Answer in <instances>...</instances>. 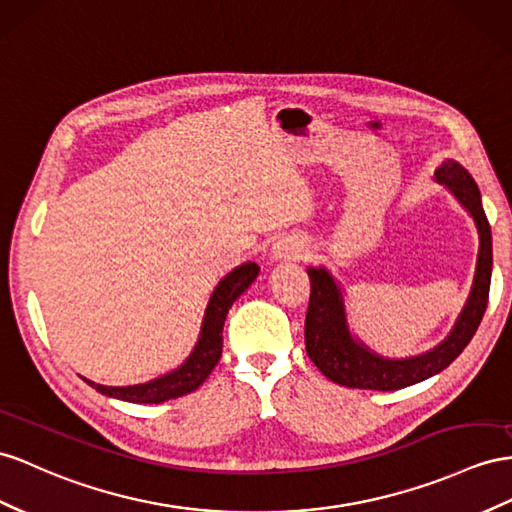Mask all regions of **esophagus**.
Segmentation results:
<instances>
[{"label":"esophagus","instance_id":"1","mask_svg":"<svg viewBox=\"0 0 512 512\" xmlns=\"http://www.w3.org/2000/svg\"><path fill=\"white\" fill-rule=\"evenodd\" d=\"M298 246H290V244H277L274 248V255L277 257H298Z\"/></svg>","mask_w":512,"mask_h":512}]
</instances>
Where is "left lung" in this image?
Here are the masks:
<instances>
[{
    "label": "left lung",
    "instance_id": "left-lung-1",
    "mask_svg": "<svg viewBox=\"0 0 512 512\" xmlns=\"http://www.w3.org/2000/svg\"><path fill=\"white\" fill-rule=\"evenodd\" d=\"M435 177L474 218L480 238L474 283H471V292L461 316H458L450 335L424 355L385 359L350 335L342 287L335 283L329 270L309 268L311 296L305 320V348L316 368L337 385L350 389L393 391L426 381V378L448 368L478 331L489 303L493 268L491 227L487 216H484L476 181L461 164L454 160L443 162L435 170Z\"/></svg>",
    "mask_w": 512,
    "mask_h": 512
}]
</instances>
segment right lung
Returning <instances> with one entry per match:
<instances>
[{
	"label": "right lung",
	"instance_id": "1",
	"mask_svg": "<svg viewBox=\"0 0 512 512\" xmlns=\"http://www.w3.org/2000/svg\"><path fill=\"white\" fill-rule=\"evenodd\" d=\"M257 274L259 266L255 261H246V264L231 270L227 277L216 285V290L212 298H209V305L205 309L199 342H196L192 355L183 361L177 370L155 378V381L129 387H106L93 381H86V378L84 381L90 387H95L99 393H103V396L136 404H160L199 389L205 383V378L212 374L222 355V326H225L231 305L248 290V287H251V283L257 279Z\"/></svg>",
	"mask_w": 512,
	"mask_h": 512
}]
</instances>
